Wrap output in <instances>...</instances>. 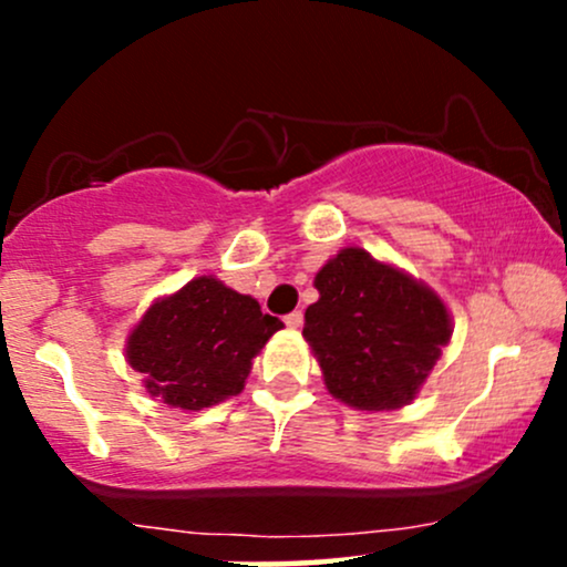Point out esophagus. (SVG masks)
Here are the masks:
<instances>
[{"instance_id": "obj_1", "label": "esophagus", "mask_w": 567, "mask_h": 567, "mask_svg": "<svg viewBox=\"0 0 567 567\" xmlns=\"http://www.w3.org/2000/svg\"><path fill=\"white\" fill-rule=\"evenodd\" d=\"M285 324H288V328H301L303 324V315L301 311H290V315H285Z\"/></svg>"}]
</instances>
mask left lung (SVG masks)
I'll return each mask as SVG.
<instances>
[{
    "label": "left lung",
    "mask_w": 567,
    "mask_h": 567,
    "mask_svg": "<svg viewBox=\"0 0 567 567\" xmlns=\"http://www.w3.org/2000/svg\"><path fill=\"white\" fill-rule=\"evenodd\" d=\"M303 338L328 392L360 410H394L419 394L451 341L445 303L394 266L347 247L315 277Z\"/></svg>",
    "instance_id": "1"
}]
</instances>
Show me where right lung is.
<instances>
[{
  "instance_id": "add662e5",
  "label": "right lung",
  "mask_w": 567,
  "mask_h": 567,
  "mask_svg": "<svg viewBox=\"0 0 567 567\" xmlns=\"http://www.w3.org/2000/svg\"><path fill=\"white\" fill-rule=\"evenodd\" d=\"M279 328L256 298L197 277L143 315L127 338V362L152 396L202 410L243 392L252 357Z\"/></svg>"
}]
</instances>
